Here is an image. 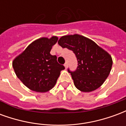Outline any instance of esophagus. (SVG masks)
Here are the masks:
<instances>
[{
	"label": "esophagus",
	"instance_id": "obj_1",
	"mask_svg": "<svg viewBox=\"0 0 126 126\" xmlns=\"http://www.w3.org/2000/svg\"><path fill=\"white\" fill-rule=\"evenodd\" d=\"M67 65H68V64H67V62H65V63L64 64V66H65V67L67 68Z\"/></svg>",
	"mask_w": 126,
	"mask_h": 126
}]
</instances>
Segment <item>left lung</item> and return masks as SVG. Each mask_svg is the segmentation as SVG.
I'll use <instances>...</instances> for the list:
<instances>
[{
  "label": "left lung",
  "mask_w": 126,
  "mask_h": 126,
  "mask_svg": "<svg viewBox=\"0 0 126 126\" xmlns=\"http://www.w3.org/2000/svg\"><path fill=\"white\" fill-rule=\"evenodd\" d=\"M58 44L74 52L78 60L76 70L71 71L75 86L80 91L89 93L97 89L107 78L111 70V56L92 40L74 34L61 38Z\"/></svg>",
  "instance_id": "8db88e82"
}]
</instances>
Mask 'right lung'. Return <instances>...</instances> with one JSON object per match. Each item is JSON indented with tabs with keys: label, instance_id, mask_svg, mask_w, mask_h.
I'll return each mask as SVG.
<instances>
[{
	"label": "right lung",
	"instance_id": "add662e5",
	"mask_svg": "<svg viewBox=\"0 0 126 126\" xmlns=\"http://www.w3.org/2000/svg\"><path fill=\"white\" fill-rule=\"evenodd\" d=\"M58 40L57 36L36 40L13 61L16 76L29 89L45 93L55 86L61 70L56 55H50L52 47Z\"/></svg>",
	"mask_w": 126,
	"mask_h": 126
}]
</instances>
